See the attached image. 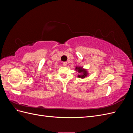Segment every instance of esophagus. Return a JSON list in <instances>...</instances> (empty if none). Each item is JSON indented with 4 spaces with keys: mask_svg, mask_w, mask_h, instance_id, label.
I'll return each instance as SVG.
<instances>
[{
    "mask_svg": "<svg viewBox=\"0 0 133 133\" xmlns=\"http://www.w3.org/2000/svg\"><path fill=\"white\" fill-rule=\"evenodd\" d=\"M67 64H68V63H67V62H63V66H66L67 65Z\"/></svg>",
    "mask_w": 133,
    "mask_h": 133,
    "instance_id": "34e87169",
    "label": "esophagus"
}]
</instances>
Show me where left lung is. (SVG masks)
Wrapping results in <instances>:
<instances>
[{"mask_svg": "<svg viewBox=\"0 0 133 133\" xmlns=\"http://www.w3.org/2000/svg\"><path fill=\"white\" fill-rule=\"evenodd\" d=\"M76 71H78V73L81 74L78 75V77L80 78H85L86 76L88 75V72L86 69H83L82 67H79V66H76L75 68Z\"/></svg>", "mask_w": 133, "mask_h": 133, "instance_id": "8db88e82", "label": "left lung"}]
</instances>
